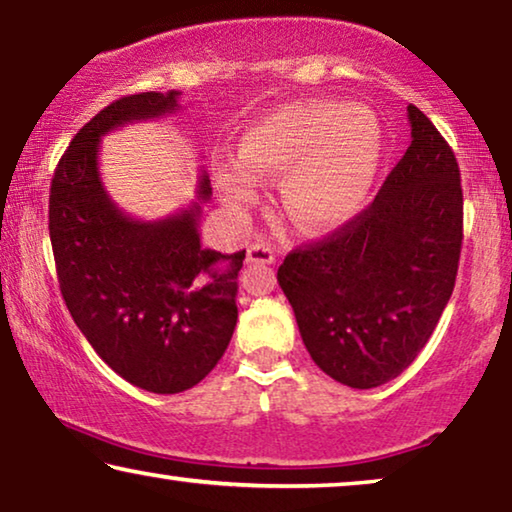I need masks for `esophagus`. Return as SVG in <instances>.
Here are the masks:
<instances>
[{
	"instance_id": "34e87169",
	"label": "esophagus",
	"mask_w": 512,
	"mask_h": 512,
	"mask_svg": "<svg viewBox=\"0 0 512 512\" xmlns=\"http://www.w3.org/2000/svg\"><path fill=\"white\" fill-rule=\"evenodd\" d=\"M247 263L251 265H270L275 263V254H272V249L268 244L263 242H254L247 247Z\"/></svg>"
}]
</instances>
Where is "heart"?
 Instances as JSON below:
<instances>
[{
  "instance_id": "obj_1",
  "label": "heart",
  "mask_w": 512,
  "mask_h": 512,
  "mask_svg": "<svg viewBox=\"0 0 512 512\" xmlns=\"http://www.w3.org/2000/svg\"><path fill=\"white\" fill-rule=\"evenodd\" d=\"M384 135L368 109L298 100L244 130L237 163L219 170V191L235 209L258 200V181L282 179V205L300 230L333 233L363 212L382 165Z\"/></svg>"
}]
</instances>
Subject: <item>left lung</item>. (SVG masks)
<instances>
[{"mask_svg": "<svg viewBox=\"0 0 512 512\" xmlns=\"http://www.w3.org/2000/svg\"><path fill=\"white\" fill-rule=\"evenodd\" d=\"M408 118L412 142L370 207L277 270L312 361L352 389L380 387L417 359L457 279V158L412 104Z\"/></svg>", "mask_w": 512, "mask_h": 512, "instance_id": "obj_1", "label": "left lung"}]
</instances>
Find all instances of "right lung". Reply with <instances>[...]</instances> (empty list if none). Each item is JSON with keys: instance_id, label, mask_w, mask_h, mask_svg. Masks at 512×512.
Wrapping results in <instances>:
<instances>
[{"instance_id": "obj_1", "label": "right lung", "mask_w": 512, "mask_h": 512, "mask_svg": "<svg viewBox=\"0 0 512 512\" xmlns=\"http://www.w3.org/2000/svg\"><path fill=\"white\" fill-rule=\"evenodd\" d=\"M179 93L111 102L76 132L48 198L55 268L74 324L107 366L153 394H179L212 373L237 324L244 251L202 249L198 200L158 221H139L111 200L100 177V142L130 123L170 116Z\"/></svg>"}]
</instances>
